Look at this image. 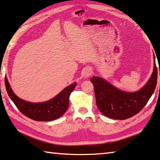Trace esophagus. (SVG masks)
Here are the masks:
<instances>
[{
    "label": "esophagus",
    "instance_id": "34e87169",
    "mask_svg": "<svg viewBox=\"0 0 160 160\" xmlns=\"http://www.w3.org/2000/svg\"><path fill=\"white\" fill-rule=\"evenodd\" d=\"M92 69H91L90 68L88 67V68H85L84 70H83L82 75L85 78H88V77H90L91 75H92Z\"/></svg>",
    "mask_w": 160,
    "mask_h": 160
}]
</instances>
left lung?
I'll return each instance as SVG.
<instances>
[{"mask_svg":"<svg viewBox=\"0 0 160 160\" xmlns=\"http://www.w3.org/2000/svg\"><path fill=\"white\" fill-rule=\"evenodd\" d=\"M160 75V70H159ZM96 104L99 110L108 118L115 120L130 118L140 112L155 90L158 68L154 57V70L148 82L138 92H124L99 77H92Z\"/></svg>","mask_w":160,"mask_h":160,"instance_id":"obj_1","label":"left lung"}]
</instances>
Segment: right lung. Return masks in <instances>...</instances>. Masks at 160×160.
I'll return each mask as SVG.
<instances>
[{
    "label": "right lung",
    "mask_w": 160,
    "mask_h": 160,
    "mask_svg": "<svg viewBox=\"0 0 160 160\" xmlns=\"http://www.w3.org/2000/svg\"><path fill=\"white\" fill-rule=\"evenodd\" d=\"M5 85L10 98L25 116L33 120L47 122L58 119L66 112L69 105L70 95L77 84L74 82L68 86L57 96L47 102L38 103L27 102L15 95L6 77L5 78Z\"/></svg>",
    "instance_id": "right-lung-1"
}]
</instances>
